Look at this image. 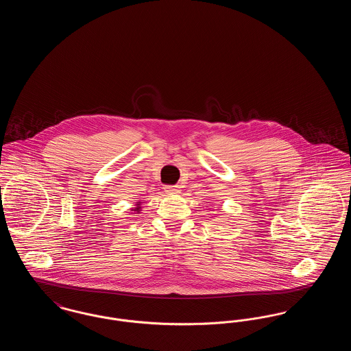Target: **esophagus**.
Segmentation results:
<instances>
[{"label": "esophagus", "mask_w": 351, "mask_h": 351, "mask_svg": "<svg viewBox=\"0 0 351 351\" xmlns=\"http://www.w3.org/2000/svg\"><path fill=\"white\" fill-rule=\"evenodd\" d=\"M165 189H166V192L169 193V195L179 193V192H180V186H179V185H166Z\"/></svg>", "instance_id": "obj_1"}]
</instances>
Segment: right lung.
I'll return each instance as SVG.
<instances>
[{
  "instance_id": "right-lung-1",
  "label": "right lung",
  "mask_w": 351,
  "mask_h": 351,
  "mask_svg": "<svg viewBox=\"0 0 351 351\" xmlns=\"http://www.w3.org/2000/svg\"><path fill=\"white\" fill-rule=\"evenodd\" d=\"M136 205H139V204H136ZM133 210H139V206H138V208H135Z\"/></svg>"
}]
</instances>
